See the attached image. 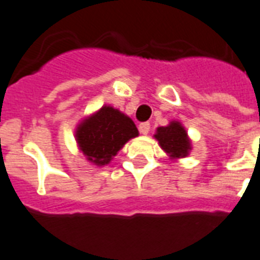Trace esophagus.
Segmentation results:
<instances>
[{"instance_id":"obj_1","label":"esophagus","mask_w":260,"mask_h":260,"mask_svg":"<svg viewBox=\"0 0 260 260\" xmlns=\"http://www.w3.org/2000/svg\"><path fill=\"white\" fill-rule=\"evenodd\" d=\"M149 129H150V124L149 123H141L139 125V131L141 135H148Z\"/></svg>"}]
</instances>
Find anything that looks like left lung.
Listing matches in <instances>:
<instances>
[{
	"label": "left lung",
	"instance_id": "obj_1",
	"mask_svg": "<svg viewBox=\"0 0 260 260\" xmlns=\"http://www.w3.org/2000/svg\"><path fill=\"white\" fill-rule=\"evenodd\" d=\"M155 140L171 161L186 158L192 150V144L187 135L183 124L178 120H171L165 127H158L154 133Z\"/></svg>",
	"mask_w": 260,
	"mask_h": 260
}]
</instances>
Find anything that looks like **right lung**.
<instances>
[{
    "label": "right lung",
    "mask_w": 260,
    "mask_h": 260,
    "mask_svg": "<svg viewBox=\"0 0 260 260\" xmlns=\"http://www.w3.org/2000/svg\"><path fill=\"white\" fill-rule=\"evenodd\" d=\"M137 136L139 129L132 119L108 105L83 117L74 132L78 150L99 168L110 164L117 152Z\"/></svg>",
    "instance_id": "1"
}]
</instances>
